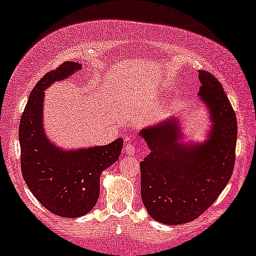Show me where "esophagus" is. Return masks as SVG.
Returning a JSON list of instances; mask_svg holds the SVG:
<instances>
[{
    "label": "esophagus",
    "instance_id": "esophagus-1",
    "mask_svg": "<svg viewBox=\"0 0 256 256\" xmlns=\"http://www.w3.org/2000/svg\"><path fill=\"white\" fill-rule=\"evenodd\" d=\"M124 149L126 155H128V156H132V155H135V154H136V148H135L134 143L128 142L127 144L124 146Z\"/></svg>",
    "mask_w": 256,
    "mask_h": 256
}]
</instances>
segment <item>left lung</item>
<instances>
[{
	"mask_svg": "<svg viewBox=\"0 0 256 256\" xmlns=\"http://www.w3.org/2000/svg\"><path fill=\"white\" fill-rule=\"evenodd\" d=\"M199 96L208 108L212 130L200 144L180 141L174 118L140 135L150 152L141 163V197L156 222L182 225L202 214L230 180L236 162L238 124L226 93L212 73L199 71Z\"/></svg>",
	"mask_w": 256,
	"mask_h": 256,
	"instance_id": "left-lung-1",
	"label": "left lung"
}]
</instances>
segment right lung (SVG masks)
<instances>
[{"instance_id":"add662e5","label":"right lung","mask_w":256,"mask_h":256,"mask_svg":"<svg viewBox=\"0 0 256 256\" xmlns=\"http://www.w3.org/2000/svg\"><path fill=\"white\" fill-rule=\"evenodd\" d=\"M82 64L65 62L48 72L31 90L20 116L18 138L24 180L48 211L65 218L88 213L100 194V174L120 157L124 140L74 152L59 149L48 141L43 128L44 90L68 78Z\"/></svg>"}]
</instances>
